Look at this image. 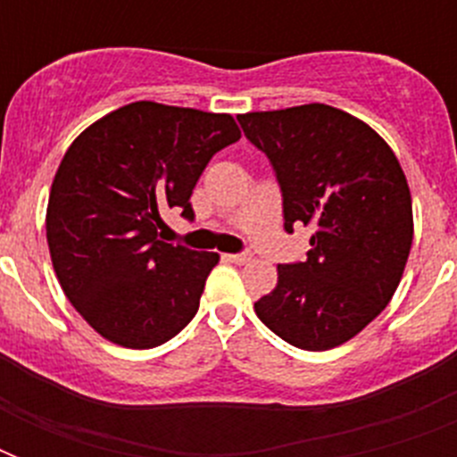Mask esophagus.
<instances>
[{
    "label": "esophagus",
    "instance_id": "34e87169",
    "mask_svg": "<svg viewBox=\"0 0 457 457\" xmlns=\"http://www.w3.org/2000/svg\"><path fill=\"white\" fill-rule=\"evenodd\" d=\"M225 261H229V263H235V265H244L251 261V253H228Z\"/></svg>",
    "mask_w": 457,
    "mask_h": 457
}]
</instances>
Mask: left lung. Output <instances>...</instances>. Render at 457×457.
Segmentation results:
<instances>
[{"mask_svg":"<svg viewBox=\"0 0 457 457\" xmlns=\"http://www.w3.org/2000/svg\"><path fill=\"white\" fill-rule=\"evenodd\" d=\"M237 118L278 172L287 232L315 228L308 258L278 265V287L253 303L256 315L303 351L341 346L403 278L412 244L403 168L368 123L327 104Z\"/></svg>","mask_w":457,"mask_h":457,"instance_id":"8db88e82","label":"left lung"}]
</instances>
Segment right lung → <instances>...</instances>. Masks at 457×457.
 <instances>
[{
    "mask_svg": "<svg viewBox=\"0 0 457 457\" xmlns=\"http://www.w3.org/2000/svg\"><path fill=\"white\" fill-rule=\"evenodd\" d=\"M239 137L229 113L135 102L68 146L46 204V244L61 289L104 339L161 346L196 315L220 256L158 239L161 213L192 218L196 179Z\"/></svg>",
    "mask_w": 457,
    "mask_h": 457,
    "instance_id": "right-lung-1",
    "label": "right lung"
}]
</instances>
